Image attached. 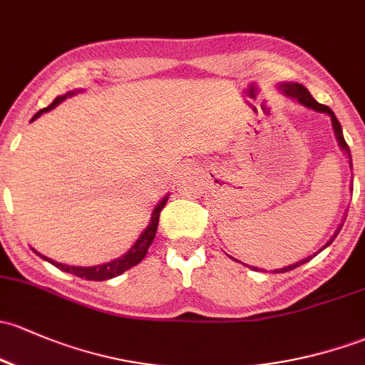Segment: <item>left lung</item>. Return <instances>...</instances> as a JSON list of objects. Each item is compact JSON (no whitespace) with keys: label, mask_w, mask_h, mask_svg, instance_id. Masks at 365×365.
<instances>
[{"label":"left lung","mask_w":365,"mask_h":365,"mask_svg":"<svg viewBox=\"0 0 365 365\" xmlns=\"http://www.w3.org/2000/svg\"><path fill=\"white\" fill-rule=\"evenodd\" d=\"M282 89H283V92H285L287 96H290V98L297 99V101L301 103V105L308 106V108H313V110H317V112L327 113L329 117H331V120H332V128H334L336 138H337V141H339V147L343 148V150L348 153V157H350V159H351L350 148H348V143H346V141H344V136H343V129H341V124H339V120H337V118H336L334 112H332V110L329 108V106H325V105H320V103H318L317 99H313V96L309 94L308 89H306V87H302L301 83H283V86H282ZM339 231H341V227L337 229V231H336L334 237L337 236V232H339ZM334 237H332V240L329 241V243L325 245L324 248H327L329 245H331L332 241H334ZM309 259H312V257H309ZM309 259H304V260H301V262L294 264V266H287V267H283V269H276L274 273H285V271H292V269H295V267H297V266H302V264H304V262H308ZM255 269H257V267H255Z\"/></svg>","instance_id":"8db88e82"}]
</instances>
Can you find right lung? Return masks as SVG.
<instances>
[{"label": "right lung", "instance_id": "right-lung-1", "mask_svg": "<svg viewBox=\"0 0 365 365\" xmlns=\"http://www.w3.org/2000/svg\"><path fill=\"white\" fill-rule=\"evenodd\" d=\"M71 94H73V92H68V94L59 96V98L53 99L51 106H47V108L40 110V112L34 115L33 120H34V118L40 117L41 113L48 112V110H52V108H56V106L59 105L61 101H64V99H66L68 96H71ZM166 201H168V197H164L163 201H160L159 205L155 206V210H153V213H152V217H150V224H148V227L145 229L143 234H141V236L138 237V241L133 245L131 250L125 253V255H122V257H118V259L112 260V262H106V264H103V266L76 267V266H68V264L53 262V260L47 259V257L40 255V253H38V252L36 253L40 257H43L45 260H48V262L53 264V266H56V267H59V269H63V271H66V273H71V274L78 276V278L91 279V282H105V279L115 278V276L122 274V273H124V271H128V269H131V267L138 266V264H140L141 260H143V257L147 255L148 247H150L153 237H155L157 224H159V217H160V210H163L164 206H166Z\"/></svg>", "mask_w": 365, "mask_h": 365}]
</instances>
